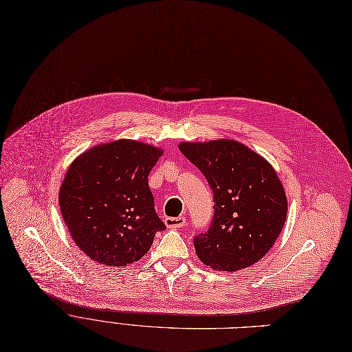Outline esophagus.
Listing matches in <instances>:
<instances>
[{"instance_id": "34e87169", "label": "esophagus", "mask_w": 352, "mask_h": 352, "mask_svg": "<svg viewBox=\"0 0 352 352\" xmlns=\"http://www.w3.org/2000/svg\"><path fill=\"white\" fill-rule=\"evenodd\" d=\"M165 226L168 228H181L186 226V218L184 217H166L165 218Z\"/></svg>"}]
</instances>
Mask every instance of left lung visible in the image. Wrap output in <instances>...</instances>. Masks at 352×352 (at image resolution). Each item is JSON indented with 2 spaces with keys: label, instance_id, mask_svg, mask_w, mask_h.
<instances>
[{
  "label": "left lung",
  "instance_id": "8db88e82",
  "mask_svg": "<svg viewBox=\"0 0 352 352\" xmlns=\"http://www.w3.org/2000/svg\"><path fill=\"white\" fill-rule=\"evenodd\" d=\"M178 148L214 192L211 226L194 238L199 260L230 272L260 261L278 238L288 210L272 165L234 140L181 142Z\"/></svg>",
  "mask_w": 352,
  "mask_h": 352
}]
</instances>
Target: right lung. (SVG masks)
<instances>
[{
    "mask_svg": "<svg viewBox=\"0 0 352 352\" xmlns=\"http://www.w3.org/2000/svg\"><path fill=\"white\" fill-rule=\"evenodd\" d=\"M161 155L154 145L118 140L72 161L60 188V210L74 243L91 260L107 267L133 264L165 230L148 187Z\"/></svg>",
    "mask_w": 352,
    "mask_h": 352,
    "instance_id": "right-lung-1",
    "label": "right lung"
}]
</instances>
